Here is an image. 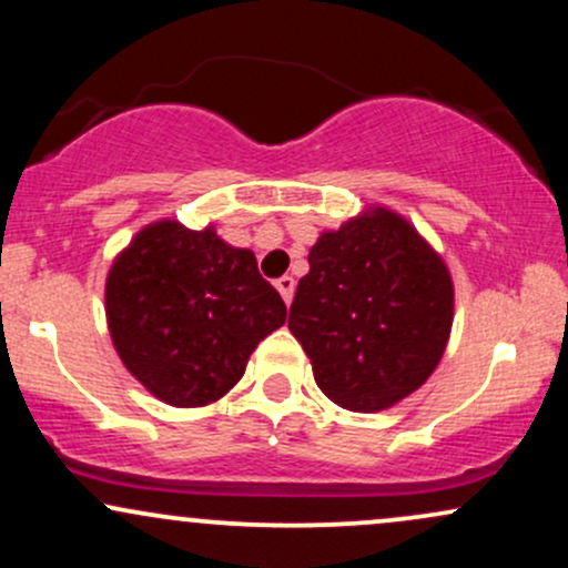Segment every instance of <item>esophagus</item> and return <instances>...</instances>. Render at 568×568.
I'll return each instance as SVG.
<instances>
[{"label":"esophagus","mask_w":568,"mask_h":568,"mask_svg":"<svg viewBox=\"0 0 568 568\" xmlns=\"http://www.w3.org/2000/svg\"><path fill=\"white\" fill-rule=\"evenodd\" d=\"M275 285H277L280 296H283V302L291 304L293 302V291H296V280H293L291 275H283V277H277Z\"/></svg>","instance_id":"1"}]
</instances>
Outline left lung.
<instances>
[{
  "label": "left lung",
  "instance_id": "8db88e82",
  "mask_svg": "<svg viewBox=\"0 0 568 568\" xmlns=\"http://www.w3.org/2000/svg\"><path fill=\"white\" fill-rule=\"evenodd\" d=\"M452 321L446 264L408 221L376 207L312 245L288 328L317 387L342 408L371 414L427 382Z\"/></svg>",
  "mask_w": 568,
  "mask_h": 568
}]
</instances>
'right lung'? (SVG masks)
I'll return each mask as SVG.
<instances>
[{
    "mask_svg": "<svg viewBox=\"0 0 568 568\" xmlns=\"http://www.w3.org/2000/svg\"><path fill=\"white\" fill-rule=\"evenodd\" d=\"M106 317L122 363L171 406H207L226 395L258 342L285 323L280 293L256 256L207 226H146L106 280Z\"/></svg>",
    "mask_w": 568,
    "mask_h": 568,
    "instance_id": "1",
    "label": "right lung"
}]
</instances>
